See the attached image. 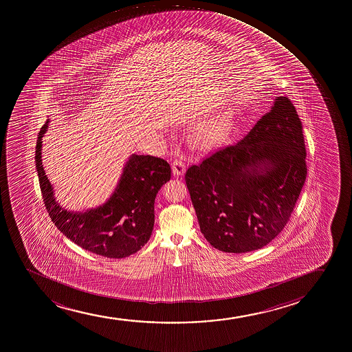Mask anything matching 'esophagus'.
Returning <instances> with one entry per match:
<instances>
[{"instance_id": "1", "label": "esophagus", "mask_w": 352, "mask_h": 352, "mask_svg": "<svg viewBox=\"0 0 352 352\" xmlns=\"http://www.w3.org/2000/svg\"><path fill=\"white\" fill-rule=\"evenodd\" d=\"M172 170H173L174 175H177V177L185 173L186 165L182 158L174 159L172 162Z\"/></svg>"}]
</instances>
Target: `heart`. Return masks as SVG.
<instances>
[{
	"label": "heart",
	"mask_w": 352,
	"mask_h": 352,
	"mask_svg": "<svg viewBox=\"0 0 352 352\" xmlns=\"http://www.w3.org/2000/svg\"><path fill=\"white\" fill-rule=\"evenodd\" d=\"M230 127V116L227 113H219L210 118L200 127L199 137L205 144H213L225 137Z\"/></svg>",
	"instance_id": "b5f03b06"
}]
</instances>
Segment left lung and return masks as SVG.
Masks as SVG:
<instances>
[{
	"mask_svg": "<svg viewBox=\"0 0 352 352\" xmlns=\"http://www.w3.org/2000/svg\"><path fill=\"white\" fill-rule=\"evenodd\" d=\"M302 129L292 100L277 97L248 135L186 170L200 230L214 248L253 252L283 230L307 178Z\"/></svg>",
	"mask_w": 352,
	"mask_h": 352,
	"instance_id": "1",
	"label": "left lung"
}]
</instances>
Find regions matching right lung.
<instances>
[{"mask_svg":"<svg viewBox=\"0 0 352 352\" xmlns=\"http://www.w3.org/2000/svg\"><path fill=\"white\" fill-rule=\"evenodd\" d=\"M44 124L36 144V170L44 205L52 221L79 247L110 258L130 256L147 243L154 225V200L170 179V164L152 155L132 154L109 200L95 210L69 212L54 198L42 165Z\"/></svg>","mask_w":352,"mask_h":352,"instance_id":"right-lung-1","label":"right lung"}]
</instances>
